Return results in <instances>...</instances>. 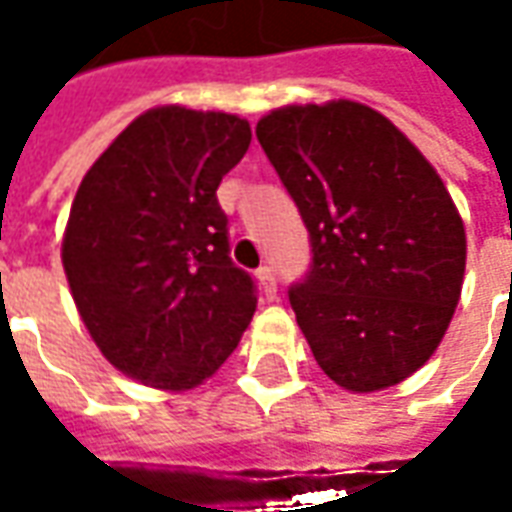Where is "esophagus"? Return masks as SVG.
I'll use <instances>...</instances> for the list:
<instances>
[{"label": "esophagus", "instance_id": "obj_1", "mask_svg": "<svg viewBox=\"0 0 512 512\" xmlns=\"http://www.w3.org/2000/svg\"><path fill=\"white\" fill-rule=\"evenodd\" d=\"M257 282H260V290L266 293L268 301L277 299V277H274V271L268 266H263L257 271Z\"/></svg>", "mask_w": 512, "mask_h": 512}]
</instances>
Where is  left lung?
<instances>
[{
	"label": "left lung",
	"instance_id": "obj_1",
	"mask_svg": "<svg viewBox=\"0 0 512 512\" xmlns=\"http://www.w3.org/2000/svg\"><path fill=\"white\" fill-rule=\"evenodd\" d=\"M312 241L290 307L315 362L356 395L414 376L461 301L466 230L419 147L337 98L271 109L255 128Z\"/></svg>",
	"mask_w": 512,
	"mask_h": 512
}]
</instances>
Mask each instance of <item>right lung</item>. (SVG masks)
Segmentation results:
<instances>
[{
	"instance_id": "obj_1",
	"label": "right lung",
	"mask_w": 512,
	"mask_h": 512,
	"mask_svg": "<svg viewBox=\"0 0 512 512\" xmlns=\"http://www.w3.org/2000/svg\"><path fill=\"white\" fill-rule=\"evenodd\" d=\"M249 142L244 117L153 106L79 183L62 268L98 351L139 384L200 386L255 315V285L227 255L216 200Z\"/></svg>"
}]
</instances>
